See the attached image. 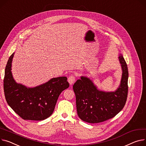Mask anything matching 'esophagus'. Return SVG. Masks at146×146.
<instances>
[{
  "label": "esophagus",
  "mask_w": 146,
  "mask_h": 146,
  "mask_svg": "<svg viewBox=\"0 0 146 146\" xmlns=\"http://www.w3.org/2000/svg\"><path fill=\"white\" fill-rule=\"evenodd\" d=\"M76 80V77L74 75H70L69 78H68V82H69L70 83V85H72V84H73L74 83Z\"/></svg>",
  "instance_id": "1"
}]
</instances>
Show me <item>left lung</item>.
I'll list each match as a JSON object with an SVG mask.
<instances>
[{
	"label": "left lung",
	"mask_w": 146,
	"mask_h": 146,
	"mask_svg": "<svg viewBox=\"0 0 146 146\" xmlns=\"http://www.w3.org/2000/svg\"><path fill=\"white\" fill-rule=\"evenodd\" d=\"M122 69L119 87L115 92L99 90L92 80L81 76L74 84L77 112L79 118L89 123H98L110 119L124 108L128 94L129 72L123 56H119Z\"/></svg>",
	"instance_id": "obj_1"
}]
</instances>
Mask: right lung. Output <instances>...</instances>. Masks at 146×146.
I'll use <instances>...</instances> for the list:
<instances>
[{
    "label": "right lung",
    "instance_id": "right-lung-1",
    "mask_svg": "<svg viewBox=\"0 0 146 146\" xmlns=\"http://www.w3.org/2000/svg\"><path fill=\"white\" fill-rule=\"evenodd\" d=\"M14 54L10 56L5 68L3 88L6 100L23 119L43 120L52 115L60 94L69 87L67 77L53 78L32 88L18 84L11 72Z\"/></svg>",
    "mask_w": 146,
    "mask_h": 146
}]
</instances>
